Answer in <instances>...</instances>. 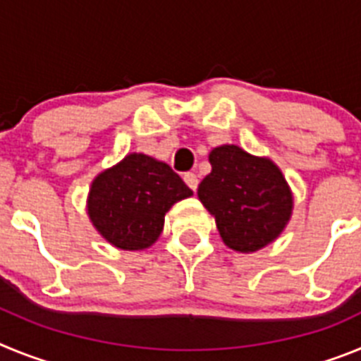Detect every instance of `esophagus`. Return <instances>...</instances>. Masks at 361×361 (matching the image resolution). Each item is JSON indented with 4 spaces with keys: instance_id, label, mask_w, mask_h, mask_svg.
Returning a JSON list of instances; mask_svg holds the SVG:
<instances>
[{
    "instance_id": "1",
    "label": "esophagus",
    "mask_w": 361,
    "mask_h": 361,
    "mask_svg": "<svg viewBox=\"0 0 361 361\" xmlns=\"http://www.w3.org/2000/svg\"><path fill=\"white\" fill-rule=\"evenodd\" d=\"M184 183L193 191H197V188H199V178H197L195 173H184Z\"/></svg>"
}]
</instances>
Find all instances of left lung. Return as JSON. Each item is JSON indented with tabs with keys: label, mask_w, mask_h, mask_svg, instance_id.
I'll return each instance as SVG.
<instances>
[{
	"label": "left lung",
	"mask_w": 361,
	"mask_h": 361,
	"mask_svg": "<svg viewBox=\"0 0 361 361\" xmlns=\"http://www.w3.org/2000/svg\"><path fill=\"white\" fill-rule=\"evenodd\" d=\"M209 162L212 173L202 178L197 195L215 216L224 244L238 253L271 244L293 213V193L279 166L235 145L213 148Z\"/></svg>",
	"instance_id": "8db88e82"
}]
</instances>
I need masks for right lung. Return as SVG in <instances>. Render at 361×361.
<instances>
[{
  "mask_svg": "<svg viewBox=\"0 0 361 361\" xmlns=\"http://www.w3.org/2000/svg\"><path fill=\"white\" fill-rule=\"evenodd\" d=\"M193 191L166 162L130 153L92 183L86 208L92 224L111 245L146 250L164 228V215Z\"/></svg>",
  "mask_w": 361,
  "mask_h": 361,
  "instance_id": "obj_1",
  "label": "right lung"
}]
</instances>
